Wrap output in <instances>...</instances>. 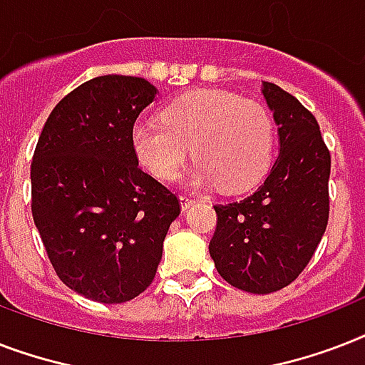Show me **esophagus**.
<instances>
[{
    "instance_id": "34e87169",
    "label": "esophagus",
    "mask_w": 365,
    "mask_h": 365,
    "mask_svg": "<svg viewBox=\"0 0 365 365\" xmlns=\"http://www.w3.org/2000/svg\"><path fill=\"white\" fill-rule=\"evenodd\" d=\"M197 202H199V200L193 199V197H182V210H189V208L197 205Z\"/></svg>"
}]
</instances>
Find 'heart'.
<instances>
[{
    "mask_svg": "<svg viewBox=\"0 0 365 365\" xmlns=\"http://www.w3.org/2000/svg\"><path fill=\"white\" fill-rule=\"evenodd\" d=\"M159 121L132 128L140 165L160 182L176 180L193 148L197 185L220 183L225 191L252 187L271 160V113L255 100L227 91H193L166 106Z\"/></svg>",
    "mask_w": 365,
    "mask_h": 365,
    "instance_id": "obj_1",
    "label": "heart"
}]
</instances>
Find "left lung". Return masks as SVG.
Listing matches in <instances>:
<instances>
[{"label":"left lung","mask_w":365,"mask_h":365,"mask_svg":"<svg viewBox=\"0 0 365 365\" xmlns=\"http://www.w3.org/2000/svg\"><path fill=\"white\" fill-rule=\"evenodd\" d=\"M278 125V153L265 182L242 200L216 205L210 255L235 288L271 294L286 288L317 252L329 217L331 155L320 126L299 100L263 81Z\"/></svg>","instance_id":"obj_1"}]
</instances>
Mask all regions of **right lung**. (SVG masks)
I'll use <instances>...</instances> for the list:
<instances>
[{
    "label": "right lung",
    "mask_w": 365,
    "mask_h": 365,
    "mask_svg": "<svg viewBox=\"0 0 365 365\" xmlns=\"http://www.w3.org/2000/svg\"><path fill=\"white\" fill-rule=\"evenodd\" d=\"M142 77L102 76L51 111L31 159V216L62 282L125 303L153 282L180 199L138 166L132 128L155 100Z\"/></svg>",
    "instance_id": "right-lung-1"
}]
</instances>
